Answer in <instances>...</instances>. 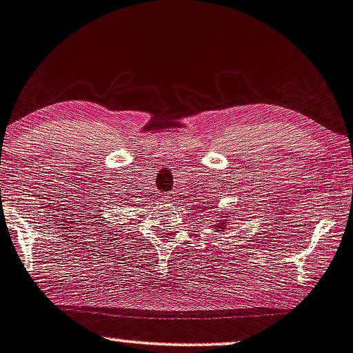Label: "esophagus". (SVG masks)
Here are the masks:
<instances>
[{
  "label": "esophagus",
  "mask_w": 353,
  "mask_h": 353,
  "mask_svg": "<svg viewBox=\"0 0 353 353\" xmlns=\"http://www.w3.org/2000/svg\"><path fill=\"white\" fill-rule=\"evenodd\" d=\"M164 201H166V203H176V195L174 194H168L166 196H164Z\"/></svg>",
  "instance_id": "obj_1"
}]
</instances>
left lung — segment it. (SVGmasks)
<instances>
[{
  "label": "left lung",
  "mask_w": 353,
  "mask_h": 353,
  "mask_svg": "<svg viewBox=\"0 0 353 353\" xmlns=\"http://www.w3.org/2000/svg\"><path fill=\"white\" fill-rule=\"evenodd\" d=\"M208 204L210 205V207H208V205H206V206H201V210L208 211V210L213 208V206H211V203ZM221 218H224V216H221ZM228 218H229V216H228ZM213 228L216 229V232H221V231H223V229L228 228V219H216L214 224H213Z\"/></svg>",
  "instance_id": "left-lung-1"
}]
</instances>
